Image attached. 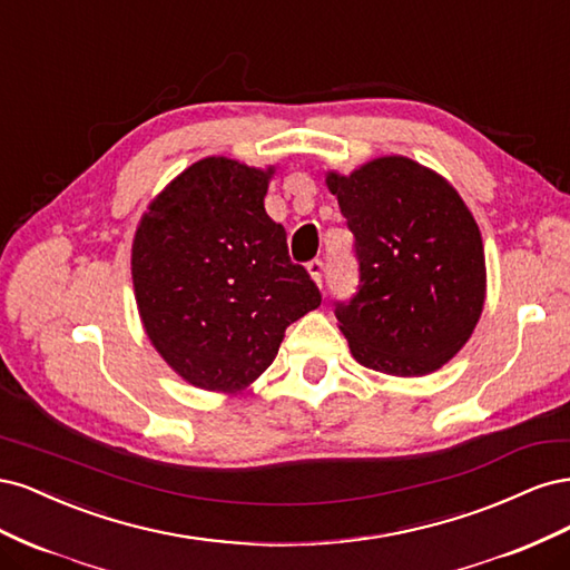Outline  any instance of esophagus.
Wrapping results in <instances>:
<instances>
[{"label": "esophagus", "mask_w": 570, "mask_h": 570, "mask_svg": "<svg viewBox=\"0 0 570 570\" xmlns=\"http://www.w3.org/2000/svg\"><path fill=\"white\" fill-rule=\"evenodd\" d=\"M308 273H312V278L318 283V285H323V271H325V264H323V258L321 256H316V258H312V262H308Z\"/></svg>", "instance_id": "esophagus-1"}]
</instances>
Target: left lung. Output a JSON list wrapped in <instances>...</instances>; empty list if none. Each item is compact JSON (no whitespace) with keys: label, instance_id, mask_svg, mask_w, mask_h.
I'll return each instance as SVG.
<instances>
[{"label":"left lung","instance_id":"left-lung-1","mask_svg":"<svg viewBox=\"0 0 570 570\" xmlns=\"http://www.w3.org/2000/svg\"><path fill=\"white\" fill-rule=\"evenodd\" d=\"M327 187L354 235L358 287L335 316L361 366L425 375L471 337L485 302L480 230L456 189L404 157Z\"/></svg>","mask_w":570,"mask_h":570}]
</instances>
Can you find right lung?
<instances>
[{"label": "right lung", "instance_id": "obj_1", "mask_svg": "<svg viewBox=\"0 0 570 570\" xmlns=\"http://www.w3.org/2000/svg\"><path fill=\"white\" fill-rule=\"evenodd\" d=\"M268 174L233 159L189 166L151 202L132 283L154 347L187 383L237 390L278 354L285 327L321 304L266 209Z\"/></svg>", "mask_w": 570, "mask_h": 570}]
</instances>
